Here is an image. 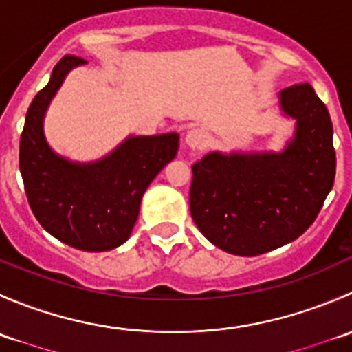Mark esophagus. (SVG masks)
<instances>
[{
  "label": "esophagus",
  "mask_w": 352,
  "mask_h": 352,
  "mask_svg": "<svg viewBox=\"0 0 352 352\" xmlns=\"http://www.w3.org/2000/svg\"><path fill=\"white\" fill-rule=\"evenodd\" d=\"M186 144L192 150H201L206 144V134L201 129H190L186 134Z\"/></svg>",
  "instance_id": "obj_1"
}]
</instances>
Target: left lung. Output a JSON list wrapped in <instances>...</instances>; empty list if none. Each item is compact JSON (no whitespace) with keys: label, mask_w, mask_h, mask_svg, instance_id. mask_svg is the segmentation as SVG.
Returning <instances> with one entry per match:
<instances>
[{"label":"left lung","mask_w":352,"mask_h":352,"mask_svg":"<svg viewBox=\"0 0 352 352\" xmlns=\"http://www.w3.org/2000/svg\"><path fill=\"white\" fill-rule=\"evenodd\" d=\"M294 133L281 151H211L192 165L190 214L202 235L254 257L296 240L315 221L336 177L332 122L308 83L278 94Z\"/></svg>","instance_id":"obj_1"}]
</instances>
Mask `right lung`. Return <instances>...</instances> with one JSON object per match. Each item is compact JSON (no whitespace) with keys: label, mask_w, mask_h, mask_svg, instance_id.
I'll return each mask as SVG.
<instances>
[{"label":"right lung","mask_w":352,"mask_h":352,"mask_svg":"<svg viewBox=\"0 0 352 352\" xmlns=\"http://www.w3.org/2000/svg\"><path fill=\"white\" fill-rule=\"evenodd\" d=\"M87 65L65 56L35 95L20 138V172L28 204L42 228L85 252L117 248L131 236L143 194L179 151V134L127 136L95 162H73L45 140L44 119L67 73Z\"/></svg>","instance_id":"right-lung-1"}]
</instances>
